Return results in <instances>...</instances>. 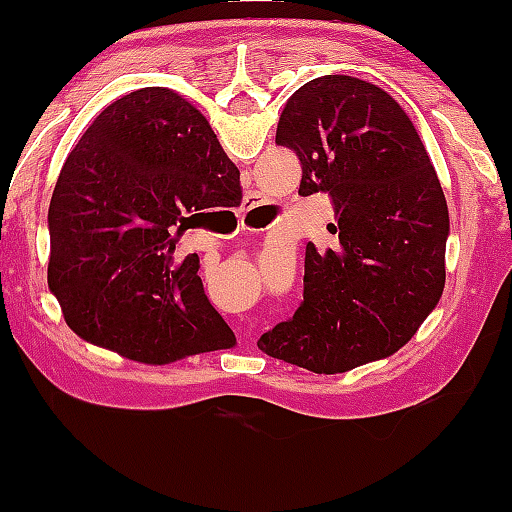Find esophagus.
Segmentation results:
<instances>
[{
    "mask_svg": "<svg viewBox=\"0 0 512 512\" xmlns=\"http://www.w3.org/2000/svg\"><path fill=\"white\" fill-rule=\"evenodd\" d=\"M260 209H262L260 195L250 192V195L245 197L243 211H240V228H238V231H257L255 226H250L248 219H250V216L260 214ZM252 342H255V334H252L250 327H245V330L240 332V344H243V349H252Z\"/></svg>",
    "mask_w": 512,
    "mask_h": 512,
    "instance_id": "1",
    "label": "esophagus"
}]
</instances>
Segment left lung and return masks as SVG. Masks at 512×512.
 I'll return each mask as SVG.
<instances>
[{
	"label": "left lung",
	"mask_w": 512,
	"mask_h": 512,
	"mask_svg": "<svg viewBox=\"0 0 512 512\" xmlns=\"http://www.w3.org/2000/svg\"><path fill=\"white\" fill-rule=\"evenodd\" d=\"M298 156V195L332 199L337 248H305L303 303L264 332V354L344 373L395 354L445 286L448 204L419 132L383 88L327 74L298 88L276 127Z\"/></svg>",
	"instance_id": "left-lung-1"
}]
</instances>
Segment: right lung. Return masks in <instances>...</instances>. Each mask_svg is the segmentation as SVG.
<instances>
[{"mask_svg":"<svg viewBox=\"0 0 512 512\" xmlns=\"http://www.w3.org/2000/svg\"><path fill=\"white\" fill-rule=\"evenodd\" d=\"M240 173L195 105L161 86L110 103L67 156L50 199L48 284L67 325L142 363L228 349L199 257L175 243Z\"/></svg>","mask_w":512,"mask_h":512,"instance_id":"obj_1","label":"right lung"}]
</instances>
